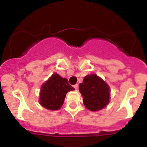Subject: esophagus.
<instances>
[{"label": "esophagus", "mask_w": 147, "mask_h": 147, "mask_svg": "<svg viewBox=\"0 0 147 147\" xmlns=\"http://www.w3.org/2000/svg\"><path fill=\"white\" fill-rule=\"evenodd\" d=\"M74 88H75L76 90H78V84H76V85H74Z\"/></svg>", "instance_id": "obj_1"}]
</instances>
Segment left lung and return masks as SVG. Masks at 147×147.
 <instances>
[{
	"instance_id": "1",
	"label": "left lung",
	"mask_w": 147,
	"mask_h": 147,
	"mask_svg": "<svg viewBox=\"0 0 147 147\" xmlns=\"http://www.w3.org/2000/svg\"><path fill=\"white\" fill-rule=\"evenodd\" d=\"M79 92L82 94L84 105L92 111H97L108 105L110 88L105 81L95 74L86 76L79 84Z\"/></svg>"
}]
</instances>
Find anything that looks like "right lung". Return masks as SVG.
<instances>
[{"mask_svg":"<svg viewBox=\"0 0 147 147\" xmlns=\"http://www.w3.org/2000/svg\"><path fill=\"white\" fill-rule=\"evenodd\" d=\"M75 90L66 78L57 73L53 74L42 85L40 90V103L42 107L51 111L61 108L67 92Z\"/></svg>","mask_w":147,"mask_h":147,"instance_id":"obj_1","label":"right lung"}]
</instances>
